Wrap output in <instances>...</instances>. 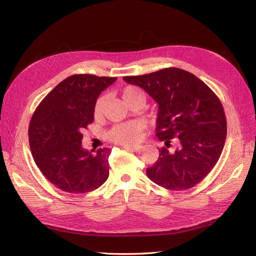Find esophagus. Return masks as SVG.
<instances>
[{"instance_id":"esophagus-1","label":"esophagus","mask_w":256,"mask_h":256,"mask_svg":"<svg viewBox=\"0 0 256 256\" xmlns=\"http://www.w3.org/2000/svg\"><path fill=\"white\" fill-rule=\"evenodd\" d=\"M125 148H126L127 150H130V152H138V150H140L142 148V146H140V145H136V146H125Z\"/></svg>"}]
</instances>
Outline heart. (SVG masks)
I'll return each instance as SVG.
<instances>
[{"label": "heart", "instance_id": "heart-1", "mask_svg": "<svg viewBox=\"0 0 256 256\" xmlns=\"http://www.w3.org/2000/svg\"><path fill=\"white\" fill-rule=\"evenodd\" d=\"M120 96L124 102L127 104L136 98H141L145 100L144 92L136 86H126L120 92ZM104 97H99L95 104L94 113L96 118H99L104 112ZM143 131V124L138 120H132L128 122H122L115 125L111 130L108 132V138L114 143L120 145H132L138 143L142 138Z\"/></svg>", "mask_w": 256, "mask_h": 256}]
</instances>
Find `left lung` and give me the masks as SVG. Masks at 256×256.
Here are the masks:
<instances>
[{
    "mask_svg": "<svg viewBox=\"0 0 256 256\" xmlns=\"http://www.w3.org/2000/svg\"><path fill=\"white\" fill-rule=\"evenodd\" d=\"M122 79L158 104L156 136L166 147L159 148L147 176L168 190L194 187L214 168L226 143V118L219 98L198 76L175 67ZM171 140L175 149L169 148Z\"/></svg>",
    "mask_w": 256,
    "mask_h": 256,
    "instance_id": "8db88e82",
    "label": "left lung"
}]
</instances>
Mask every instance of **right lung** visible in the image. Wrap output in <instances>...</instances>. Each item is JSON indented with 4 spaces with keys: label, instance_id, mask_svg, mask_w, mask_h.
Masks as SVG:
<instances>
[{
    "label": "right lung",
    "instance_id": "add662e5",
    "mask_svg": "<svg viewBox=\"0 0 256 256\" xmlns=\"http://www.w3.org/2000/svg\"><path fill=\"white\" fill-rule=\"evenodd\" d=\"M116 81L74 74L58 83L37 106L30 122V147L36 166L56 188L86 193L109 177L110 148L95 154L82 147L83 130L94 120L98 96Z\"/></svg>",
    "mask_w": 256,
    "mask_h": 256
}]
</instances>
